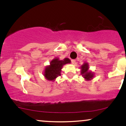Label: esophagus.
Listing matches in <instances>:
<instances>
[{"mask_svg":"<svg viewBox=\"0 0 126 126\" xmlns=\"http://www.w3.org/2000/svg\"><path fill=\"white\" fill-rule=\"evenodd\" d=\"M75 62H76V60H74V59L71 60V63H72L73 64H74Z\"/></svg>","mask_w":126,"mask_h":126,"instance_id":"1","label":"esophagus"}]
</instances>
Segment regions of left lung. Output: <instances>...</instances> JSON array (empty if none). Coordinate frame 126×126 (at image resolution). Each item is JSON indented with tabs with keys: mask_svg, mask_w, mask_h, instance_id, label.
<instances>
[{
	"mask_svg": "<svg viewBox=\"0 0 126 126\" xmlns=\"http://www.w3.org/2000/svg\"><path fill=\"white\" fill-rule=\"evenodd\" d=\"M81 74L86 81L91 80L95 76V73L90 70V67L87 62H85L84 64L80 67Z\"/></svg>",
	"mask_w": 126,
	"mask_h": 126,
	"instance_id": "left-lung-1",
	"label": "left lung"
}]
</instances>
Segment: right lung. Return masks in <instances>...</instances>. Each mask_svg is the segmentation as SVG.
<instances>
[{
  "label": "right lung",
  "mask_w": 126,
  "mask_h": 126,
  "mask_svg": "<svg viewBox=\"0 0 126 126\" xmlns=\"http://www.w3.org/2000/svg\"><path fill=\"white\" fill-rule=\"evenodd\" d=\"M70 63L71 60L68 58L60 60L59 58H56L50 62L49 65L45 66L43 75L47 80L54 81L58 76L61 75L62 69L63 66Z\"/></svg>",
  "instance_id": "obj_1"
}]
</instances>
